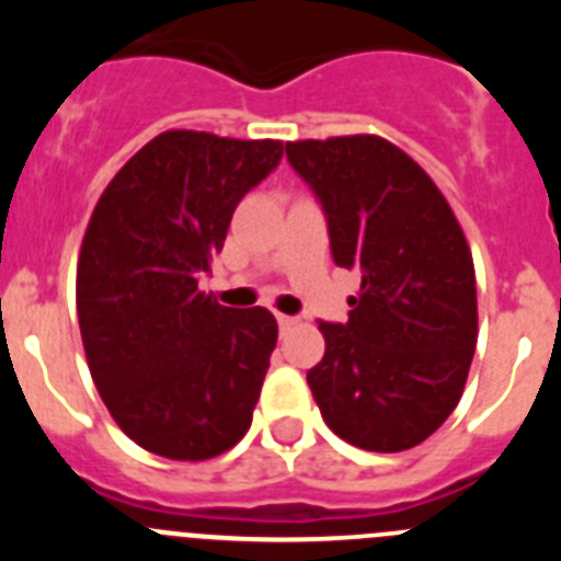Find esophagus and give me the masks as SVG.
<instances>
[{"instance_id":"obj_1","label":"esophagus","mask_w":561,"mask_h":561,"mask_svg":"<svg viewBox=\"0 0 561 561\" xmlns=\"http://www.w3.org/2000/svg\"><path fill=\"white\" fill-rule=\"evenodd\" d=\"M297 323V317H289V314H277V325H280V331L291 329V325Z\"/></svg>"}]
</instances>
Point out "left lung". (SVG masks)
Masks as SVG:
<instances>
[{
	"mask_svg": "<svg viewBox=\"0 0 561 561\" xmlns=\"http://www.w3.org/2000/svg\"><path fill=\"white\" fill-rule=\"evenodd\" d=\"M286 157L323 205L336 266L362 272L348 323H320L317 408L354 447H415L458 408L478 345L463 230L427 171L376 134L286 142Z\"/></svg>",
	"mask_w": 561,
	"mask_h": 561,
	"instance_id": "left-lung-1",
	"label": "left lung"
}]
</instances>
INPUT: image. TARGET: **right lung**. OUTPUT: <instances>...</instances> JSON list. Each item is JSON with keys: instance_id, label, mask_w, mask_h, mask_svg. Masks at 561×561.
Masks as SVG:
<instances>
[{"instance_id": "add662e5", "label": "right lung", "mask_w": 561, "mask_h": 561, "mask_svg": "<svg viewBox=\"0 0 561 561\" xmlns=\"http://www.w3.org/2000/svg\"><path fill=\"white\" fill-rule=\"evenodd\" d=\"M280 157L277 140L173 128L98 199L78 257V325L103 404L148 453L207 460L250 430L277 323L261 306H219L199 277Z\"/></svg>"}]
</instances>
